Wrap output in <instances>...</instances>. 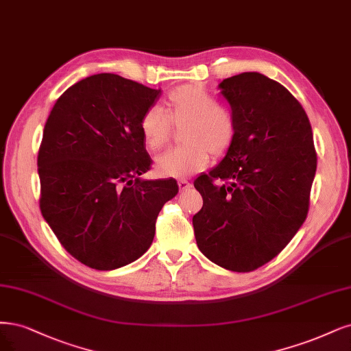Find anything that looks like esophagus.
Listing matches in <instances>:
<instances>
[{
	"mask_svg": "<svg viewBox=\"0 0 351 351\" xmlns=\"http://www.w3.org/2000/svg\"><path fill=\"white\" fill-rule=\"evenodd\" d=\"M191 187V183H189L187 180H178V189H180V191H184V190H189Z\"/></svg>",
	"mask_w": 351,
	"mask_h": 351,
	"instance_id": "esophagus-1",
	"label": "esophagus"
}]
</instances>
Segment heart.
Segmentation results:
<instances>
[{
	"mask_svg": "<svg viewBox=\"0 0 351 351\" xmlns=\"http://www.w3.org/2000/svg\"><path fill=\"white\" fill-rule=\"evenodd\" d=\"M165 113L152 106L141 119V134L151 151H158L170 141L173 126L183 128V147L168 149L155 161V171L165 178L195 174L209 162V154L221 158L237 135V122L229 107L217 104L213 95L197 84H184L167 95Z\"/></svg>",
	"mask_w": 351,
	"mask_h": 351,
	"instance_id": "heart-1",
	"label": "heart"
}]
</instances>
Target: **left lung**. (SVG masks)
Returning <instances> with one entry per match:
<instances>
[{
    "instance_id": "1",
    "label": "left lung",
    "mask_w": 351,
    "mask_h": 351,
    "mask_svg": "<svg viewBox=\"0 0 351 351\" xmlns=\"http://www.w3.org/2000/svg\"><path fill=\"white\" fill-rule=\"evenodd\" d=\"M219 88L237 135L221 164L195 180L203 206L193 228L210 261L247 273L273 260L305 222L317 152L304 107L282 84L243 72Z\"/></svg>"
}]
</instances>
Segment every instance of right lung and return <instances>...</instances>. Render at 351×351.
I'll return each mask as SVG.
<instances>
[{"label": "right lung", "instance_id": "add662e5", "mask_svg": "<svg viewBox=\"0 0 351 351\" xmlns=\"http://www.w3.org/2000/svg\"><path fill=\"white\" fill-rule=\"evenodd\" d=\"M161 90L116 74L78 81L55 103L38 155L40 212L72 257L95 270L138 260L177 181L141 180L151 168L141 134Z\"/></svg>", "mask_w": 351, "mask_h": 351}]
</instances>
